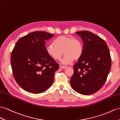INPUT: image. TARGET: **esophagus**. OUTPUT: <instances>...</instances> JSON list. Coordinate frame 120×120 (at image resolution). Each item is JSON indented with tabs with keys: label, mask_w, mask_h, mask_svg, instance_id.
<instances>
[{
	"label": "esophagus",
	"mask_w": 120,
	"mask_h": 120,
	"mask_svg": "<svg viewBox=\"0 0 120 120\" xmlns=\"http://www.w3.org/2000/svg\"><path fill=\"white\" fill-rule=\"evenodd\" d=\"M60 68H62L63 69H66L67 68L66 66H60Z\"/></svg>",
	"instance_id": "1"
}]
</instances>
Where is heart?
Wrapping results in <instances>:
<instances>
[{
	"label": "heart",
	"mask_w": 120,
	"mask_h": 120,
	"mask_svg": "<svg viewBox=\"0 0 120 120\" xmlns=\"http://www.w3.org/2000/svg\"><path fill=\"white\" fill-rule=\"evenodd\" d=\"M54 44L46 46V52L49 56L55 60H60L62 55L65 56L62 60L63 64H69L74 60L80 58L83 53V45L79 40L72 37L61 36L55 39Z\"/></svg>",
	"instance_id": "1"
}]
</instances>
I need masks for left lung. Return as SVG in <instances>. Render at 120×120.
Instances as JSON below:
<instances>
[{"label":"left lung","instance_id":"1","mask_svg":"<svg viewBox=\"0 0 120 120\" xmlns=\"http://www.w3.org/2000/svg\"><path fill=\"white\" fill-rule=\"evenodd\" d=\"M83 43V53L73 67L70 79L72 88L84 95L97 92L103 86L112 66L109 50L100 37L88 31L75 33Z\"/></svg>","mask_w":120,"mask_h":120}]
</instances>
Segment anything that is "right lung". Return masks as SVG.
<instances>
[{
  "mask_svg": "<svg viewBox=\"0 0 120 120\" xmlns=\"http://www.w3.org/2000/svg\"><path fill=\"white\" fill-rule=\"evenodd\" d=\"M54 36L45 31L32 32L20 38L15 46L11 57L13 73L26 91L38 94L53 84L59 65L47 53L45 43Z\"/></svg>",
  "mask_w": 120,
  "mask_h": 120,
  "instance_id": "1",
  "label": "right lung"
}]
</instances>
